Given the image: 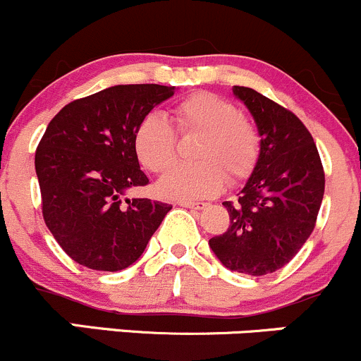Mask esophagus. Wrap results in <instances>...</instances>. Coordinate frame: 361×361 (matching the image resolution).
I'll list each match as a JSON object with an SVG mask.
<instances>
[{"label": "esophagus", "mask_w": 361, "mask_h": 361, "mask_svg": "<svg viewBox=\"0 0 361 361\" xmlns=\"http://www.w3.org/2000/svg\"><path fill=\"white\" fill-rule=\"evenodd\" d=\"M178 206L190 207V209L200 211V209H206L207 204L206 202H193V200H178Z\"/></svg>", "instance_id": "esophagus-1"}]
</instances>
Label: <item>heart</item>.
Listing matches in <instances>:
<instances>
[{
  "label": "heart",
  "mask_w": 361,
  "mask_h": 361,
  "mask_svg": "<svg viewBox=\"0 0 361 361\" xmlns=\"http://www.w3.org/2000/svg\"><path fill=\"white\" fill-rule=\"evenodd\" d=\"M181 135H199L193 164L174 166L159 180L157 190L166 199H204L221 192L230 181H240L257 159V133L240 116L237 105L214 93L190 94L174 109ZM140 164L162 173L176 161V133L162 114L152 112L140 121L133 136Z\"/></svg>",
  "instance_id": "heart-1"
}]
</instances>
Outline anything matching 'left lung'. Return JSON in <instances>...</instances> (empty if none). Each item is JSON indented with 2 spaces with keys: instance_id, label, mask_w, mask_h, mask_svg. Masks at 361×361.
Listing matches in <instances>:
<instances>
[{
  "instance_id": "obj_1",
  "label": "left lung",
  "mask_w": 361,
  "mask_h": 361,
  "mask_svg": "<svg viewBox=\"0 0 361 361\" xmlns=\"http://www.w3.org/2000/svg\"><path fill=\"white\" fill-rule=\"evenodd\" d=\"M257 126L259 154L235 202H223L230 226L209 247L231 271L261 276L286 267L314 228L325 174L305 124L270 98L233 86Z\"/></svg>"
}]
</instances>
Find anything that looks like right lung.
Segmentation results:
<instances>
[{
    "label": "right lung",
    "mask_w": 361,
    "mask_h": 361,
    "mask_svg": "<svg viewBox=\"0 0 361 361\" xmlns=\"http://www.w3.org/2000/svg\"><path fill=\"white\" fill-rule=\"evenodd\" d=\"M174 86L117 85L71 102L48 124L36 150L43 218L60 247L82 267L119 271L135 263L169 204L124 199L149 178L133 136Z\"/></svg>",
    "instance_id": "add662e5"
}]
</instances>
